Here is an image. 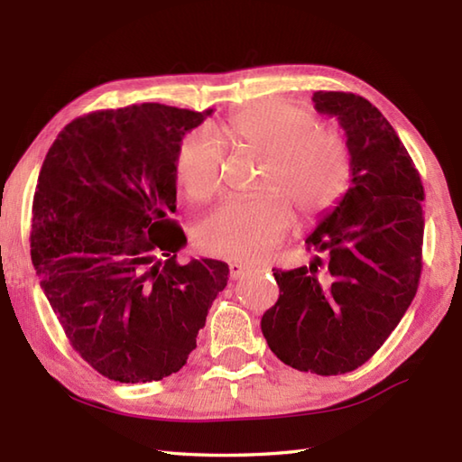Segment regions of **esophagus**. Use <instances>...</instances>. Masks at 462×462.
<instances>
[{"instance_id": "obj_1", "label": "esophagus", "mask_w": 462, "mask_h": 462, "mask_svg": "<svg viewBox=\"0 0 462 462\" xmlns=\"http://www.w3.org/2000/svg\"><path fill=\"white\" fill-rule=\"evenodd\" d=\"M254 266L252 263H244V262H232L230 263V278L232 280H238V278H242L244 273H246L248 270H252Z\"/></svg>"}]
</instances>
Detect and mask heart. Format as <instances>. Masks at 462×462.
Wrapping results in <instances>:
<instances>
[{"instance_id":"obj_1","label":"heart","mask_w":462,"mask_h":462,"mask_svg":"<svg viewBox=\"0 0 462 462\" xmlns=\"http://www.w3.org/2000/svg\"><path fill=\"white\" fill-rule=\"evenodd\" d=\"M222 134L236 149L266 156L263 194L226 200L196 226V244L206 254L232 260L266 256L290 228V206L303 218H316L347 190L351 161L346 143L319 129L301 106L254 103L234 113ZM174 174L192 200H208L222 184V152L208 136H186L176 151Z\"/></svg>"}]
</instances>
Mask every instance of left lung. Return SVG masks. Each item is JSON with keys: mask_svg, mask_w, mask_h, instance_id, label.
<instances>
[{"mask_svg": "<svg viewBox=\"0 0 462 462\" xmlns=\"http://www.w3.org/2000/svg\"><path fill=\"white\" fill-rule=\"evenodd\" d=\"M311 101L346 133L349 189L306 238L326 260L272 270L280 298L262 316V333L286 365L339 375L363 365L385 343L415 298L425 192L377 106L341 91H316Z\"/></svg>", "mask_w": 462, "mask_h": 462, "instance_id": "obj_1", "label": "left lung"}]
</instances>
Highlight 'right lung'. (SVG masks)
Here are the masks:
<instances>
[{"instance_id": "add662e5", "label": "right lung", "mask_w": 462, "mask_h": 462, "mask_svg": "<svg viewBox=\"0 0 462 462\" xmlns=\"http://www.w3.org/2000/svg\"><path fill=\"white\" fill-rule=\"evenodd\" d=\"M212 109L143 103L79 116L49 149L33 196L32 262L73 349L119 383L182 369L228 263H179L176 151Z\"/></svg>"}]
</instances>
